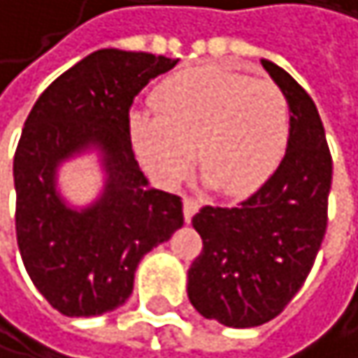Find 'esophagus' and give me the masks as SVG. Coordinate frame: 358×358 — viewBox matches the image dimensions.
<instances>
[{
	"label": "esophagus",
	"mask_w": 358,
	"mask_h": 358,
	"mask_svg": "<svg viewBox=\"0 0 358 358\" xmlns=\"http://www.w3.org/2000/svg\"><path fill=\"white\" fill-rule=\"evenodd\" d=\"M197 210H199V201L193 197H185V220L187 222H191V218L197 214Z\"/></svg>",
	"instance_id": "1"
}]
</instances>
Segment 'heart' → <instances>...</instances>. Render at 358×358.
Instances as JSON below:
<instances>
[{"label":"heart","mask_w":358,"mask_h":358,"mask_svg":"<svg viewBox=\"0 0 358 358\" xmlns=\"http://www.w3.org/2000/svg\"><path fill=\"white\" fill-rule=\"evenodd\" d=\"M155 113L129 117L134 148L161 185L197 163L224 195L256 191L281 161L292 131L283 90L271 79L206 64L176 73L152 94Z\"/></svg>","instance_id":"b5f03b06"}]
</instances>
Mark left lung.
<instances>
[{
	"label": "left lung",
	"instance_id": "1",
	"mask_svg": "<svg viewBox=\"0 0 358 358\" xmlns=\"http://www.w3.org/2000/svg\"><path fill=\"white\" fill-rule=\"evenodd\" d=\"M292 110L285 157L245 201L206 206L193 216L203 239L189 268V300L227 327H258L304 285L327 229L331 152L306 90L281 66L262 60Z\"/></svg>",
	"mask_w": 358,
	"mask_h": 358
}]
</instances>
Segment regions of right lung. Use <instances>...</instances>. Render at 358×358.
<instances>
[{"mask_svg":"<svg viewBox=\"0 0 358 358\" xmlns=\"http://www.w3.org/2000/svg\"><path fill=\"white\" fill-rule=\"evenodd\" d=\"M176 62L98 50L52 81L24 121L14 155L18 250L33 285L66 317L121 306L144 254L185 224L180 197L148 187L129 136L134 98ZM87 148L101 150L105 191L73 210L55 191V169Z\"/></svg>","mask_w":358,"mask_h":358,"instance_id":"obj_1","label":"right lung"}]
</instances>
